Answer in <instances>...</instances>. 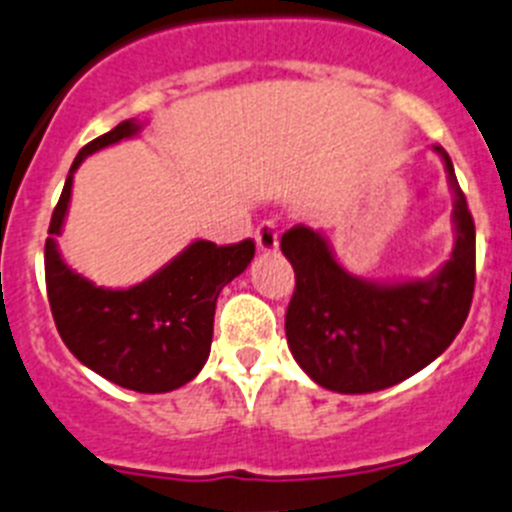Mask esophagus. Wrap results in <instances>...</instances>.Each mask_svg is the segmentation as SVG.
Instances as JSON below:
<instances>
[{
	"label": "esophagus",
	"mask_w": 512,
	"mask_h": 512,
	"mask_svg": "<svg viewBox=\"0 0 512 512\" xmlns=\"http://www.w3.org/2000/svg\"><path fill=\"white\" fill-rule=\"evenodd\" d=\"M255 245L257 250L265 252V255H270V252L278 250V229H275V224L272 222H262L260 227L255 229Z\"/></svg>",
	"instance_id": "34e87169"
}]
</instances>
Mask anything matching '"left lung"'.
Wrapping results in <instances>:
<instances>
[{"instance_id": "1", "label": "left lung", "mask_w": 512, "mask_h": 512, "mask_svg": "<svg viewBox=\"0 0 512 512\" xmlns=\"http://www.w3.org/2000/svg\"><path fill=\"white\" fill-rule=\"evenodd\" d=\"M455 247L429 278L376 283L348 272L318 229L295 224L280 250L295 270L285 336L300 369L323 389L371 394L409 379L447 351L475 290V222L442 146Z\"/></svg>"}]
</instances>
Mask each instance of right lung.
Listing matches in <instances>:
<instances>
[{
	"mask_svg": "<svg viewBox=\"0 0 512 512\" xmlns=\"http://www.w3.org/2000/svg\"><path fill=\"white\" fill-rule=\"evenodd\" d=\"M141 128L143 123L128 118L75 156L50 219L45 283L57 333L80 364L123 389L164 394L189 384L207 364L217 298L247 270L255 242L217 247L194 240L131 288L95 285L62 260L57 237L68 217L75 171L90 154L138 136Z\"/></svg>",
	"mask_w": 512,
	"mask_h": 512,
	"instance_id": "right-lung-1",
	"label": "right lung"
}]
</instances>
